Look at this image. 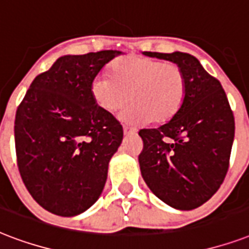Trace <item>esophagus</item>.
<instances>
[{"label":"esophagus","instance_id":"1","mask_svg":"<svg viewBox=\"0 0 249 249\" xmlns=\"http://www.w3.org/2000/svg\"><path fill=\"white\" fill-rule=\"evenodd\" d=\"M137 132L136 128H130V126H124V134H132V133Z\"/></svg>","mask_w":249,"mask_h":249}]
</instances>
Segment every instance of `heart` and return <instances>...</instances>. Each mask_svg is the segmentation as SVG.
I'll use <instances>...</instances> for the list:
<instances>
[{
    "instance_id": "heart-1",
    "label": "heart",
    "mask_w": 249,
    "mask_h": 249,
    "mask_svg": "<svg viewBox=\"0 0 249 249\" xmlns=\"http://www.w3.org/2000/svg\"><path fill=\"white\" fill-rule=\"evenodd\" d=\"M187 81L176 64L145 56H126L111 66V75L102 74L91 82L95 103L107 112H121L128 123H164L175 116L185 98Z\"/></svg>"
}]
</instances>
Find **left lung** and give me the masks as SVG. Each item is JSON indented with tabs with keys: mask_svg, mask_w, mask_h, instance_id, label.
Returning a JSON list of instances; mask_svg holds the SVG:
<instances>
[{
	"mask_svg": "<svg viewBox=\"0 0 249 249\" xmlns=\"http://www.w3.org/2000/svg\"><path fill=\"white\" fill-rule=\"evenodd\" d=\"M143 54L175 62L185 75L187 91L170 121L138 132L143 141L138 157L142 178L163 202L192 210L205 204L225 180L234 142V115L219 81L196 57L183 52Z\"/></svg>",
	"mask_w": 249,
	"mask_h": 249,
	"instance_id": "1",
	"label": "left lung"
}]
</instances>
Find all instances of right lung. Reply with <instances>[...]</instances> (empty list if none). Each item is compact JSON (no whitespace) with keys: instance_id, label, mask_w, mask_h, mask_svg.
<instances>
[{"instance_id":"obj_1","label":"right lung","mask_w":249,"mask_h":249,"mask_svg":"<svg viewBox=\"0 0 249 249\" xmlns=\"http://www.w3.org/2000/svg\"><path fill=\"white\" fill-rule=\"evenodd\" d=\"M119 54L100 51L57 58L32 81L17 109L19 174L32 198L56 215H78L103 192L124 132L95 103L91 82Z\"/></svg>"}]
</instances>
